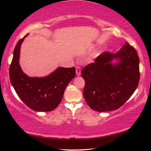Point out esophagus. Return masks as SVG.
Returning a JSON list of instances; mask_svg holds the SVG:
<instances>
[{
  "mask_svg": "<svg viewBox=\"0 0 151 151\" xmlns=\"http://www.w3.org/2000/svg\"><path fill=\"white\" fill-rule=\"evenodd\" d=\"M76 75H77V76L81 75V68L79 67V66H76Z\"/></svg>",
  "mask_w": 151,
  "mask_h": 151,
  "instance_id": "esophagus-1",
  "label": "esophagus"
}]
</instances>
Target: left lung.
<instances>
[{
    "instance_id": "left-lung-1",
    "label": "left lung",
    "mask_w": 151,
    "mask_h": 151,
    "mask_svg": "<svg viewBox=\"0 0 151 151\" xmlns=\"http://www.w3.org/2000/svg\"><path fill=\"white\" fill-rule=\"evenodd\" d=\"M81 76L88 105L101 112L114 111L127 101L139 85V56L126 42L116 53H102L82 70Z\"/></svg>"
}]
</instances>
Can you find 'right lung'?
Listing matches in <instances>:
<instances>
[{
	"label": "right lung",
	"instance_id": "obj_1",
	"mask_svg": "<svg viewBox=\"0 0 151 151\" xmlns=\"http://www.w3.org/2000/svg\"><path fill=\"white\" fill-rule=\"evenodd\" d=\"M28 35L17 42L10 66V81L18 96L33 111H51L62 101L66 87L75 78V67H58L44 77H30L22 70L19 64L20 47Z\"/></svg>",
	"mask_w": 151,
	"mask_h": 151
}]
</instances>
